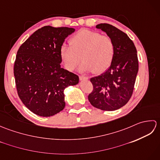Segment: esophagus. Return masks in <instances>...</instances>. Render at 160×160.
Returning a JSON list of instances; mask_svg holds the SVG:
<instances>
[{
  "instance_id": "1",
  "label": "esophagus",
  "mask_w": 160,
  "mask_h": 160,
  "mask_svg": "<svg viewBox=\"0 0 160 160\" xmlns=\"http://www.w3.org/2000/svg\"><path fill=\"white\" fill-rule=\"evenodd\" d=\"M89 79V78L87 76H80V80H86Z\"/></svg>"
}]
</instances>
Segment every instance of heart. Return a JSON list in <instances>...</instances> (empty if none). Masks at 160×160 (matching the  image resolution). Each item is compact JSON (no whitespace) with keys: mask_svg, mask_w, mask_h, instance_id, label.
I'll return each mask as SVG.
<instances>
[{"mask_svg":"<svg viewBox=\"0 0 160 160\" xmlns=\"http://www.w3.org/2000/svg\"><path fill=\"white\" fill-rule=\"evenodd\" d=\"M71 45L60 47V55L68 70L76 69L81 61L82 71L102 73L108 69L113 60L115 45L110 37L89 29H81L70 40Z\"/></svg>","mask_w":160,"mask_h":160,"instance_id":"1","label":"heart"}]
</instances>
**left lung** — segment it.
I'll list each match as a JSON object with an SVG mask.
<instances>
[{
	"label": "left lung",
	"mask_w": 160,
	"mask_h": 160,
	"mask_svg": "<svg viewBox=\"0 0 160 160\" xmlns=\"http://www.w3.org/2000/svg\"><path fill=\"white\" fill-rule=\"evenodd\" d=\"M96 28L113 40L115 55L109 68L90 81L93 89L88 99L102 111H115L127 104L132 94L138 72L137 50L127 34L115 27L101 23Z\"/></svg>",
	"instance_id": "8db88e82"
}]
</instances>
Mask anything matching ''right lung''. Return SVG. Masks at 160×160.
Returning <instances> with one entry per match:
<instances>
[{
    "mask_svg": "<svg viewBox=\"0 0 160 160\" xmlns=\"http://www.w3.org/2000/svg\"><path fill=\"white\" fill-rule=\"evenodd\" d=\"M74 32L73 28L45 26L17 52L13 67L17 92L25 107L39 116H52L63 110L64 89L79 82L77 75L60 67V47Z\"/></svg>",
    "mask_w": 160,
    "mask_h": 160,
    "instance_id": "1",
    "label": "right lung"
}]
</instances>
